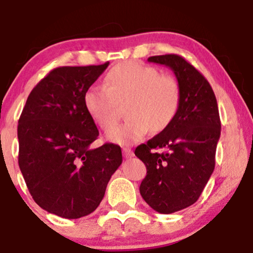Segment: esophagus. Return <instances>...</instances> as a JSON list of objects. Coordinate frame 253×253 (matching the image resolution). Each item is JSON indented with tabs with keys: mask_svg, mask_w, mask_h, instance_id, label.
Here are the masks:
<instances>
[{
	"mask_svg": "<svg viewBox=\"0 0 253 253\" xmlns=\"http://www.w3.org/2000/svg\"><path fill=\"white\" fill-rule=\"evenodd\" d=\"M123 153H124L125 158H130V157H133V151L128 149V147H124Z\"/></svg>",
	"mask_w": 253,
	"mask_h": 253,
	"instance_id": "34e87169",
	"label": "esophagus"
}]
</instances>
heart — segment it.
I'll use <instances>...</instances> for the list:
<instances>
[{
  "label": "heart",
  "mask_w": 253,
  "mask_h": 253,
  "mask_svg": "<svg viewBox=\"0 0 253 253\" xmlns=\"http://www.w3.org/2000/svg\"><path fill=\"white\" fill-rule=\"evenodd\" d=\"M84 107L102 129L117 123L120 107L126 106V123L107 133L113 143L128 145L141 140L150 128L163 132L175 120L181 106V88L172 76L139 62H125L110 69L104 86H90L83 96Z\"/></svg>",
  "instance_id": "obj_1"
}]
</instances>
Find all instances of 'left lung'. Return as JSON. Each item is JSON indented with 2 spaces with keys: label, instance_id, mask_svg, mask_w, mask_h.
<instances>
[{
  "label": "left lung",
  "instance_id": "8db88e82",
  "mask_svg": "<svg viewBox=\"0 0 253 253\" xmlns=\"http://www.w3.org/2000/svg\"><path fill=\"white\" fill-rule=\"evenodd\" d=\"M147 60L169 66L181 88L173 123L134 151L147 170L141 196L152 210L171 214L195 203L205 189L215 167L221 123L211 84L190 63L178 54ZM159 148L165 151L158 153Z\"/></svg>",
  "mask_w": 253,
  "mask_h": 253
}]
</instances>
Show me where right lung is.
Listing matches in <instances>:
<instances>
[{
	"label": "right lung",
	"instance_id": "add662e5",
	"mask_svg": "<svg viewBox=\"0 0 253 253\" xmlns=\"http://www.w3.org/2000/svg\"><path fill=\"white\" fill-rule=\"evenodd\" d=\"M108 65L53 69L32 90L19 119V167L26 185L37 205L65 219L96 210L123 163L119 145L90 149L98 129L83 102Z\"/></svg>",
	"mask_w": 253,
	"mask_h": 253
}]
</instances>
